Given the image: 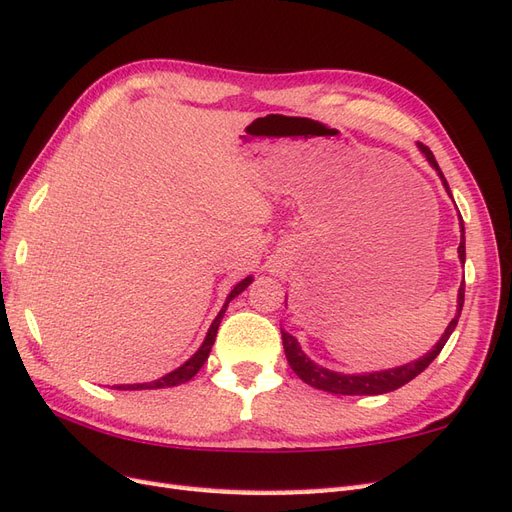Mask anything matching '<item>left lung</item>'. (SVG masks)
Listing matches in <instances>:
<instances>
[{
	"instance_id": "obj_1",
	"label": "left lung",
	"mask_w": 512,
	"mask_h": 512,
	"mask_svg": "<svg viewBox=\"0 0 512 512\" xmlns=\"http://www.w3.org/2000/svg\"><path fill=\"white\" fill-rule=\"evenodd\" d=\"M417 144H419V149H422V153L428 157V162L435 166V170L441 175V181H443L445 190H448V194L452 196L448 181H445L441 168H439V164L435 160V155H432V151L426 147V144H422V142H417ZM461 227H463V222H461ZM461 231L465 233V229H461ZM458 257H461V261H465V235H461ZM463 303H465V283L461 285V290H458V313L454 316V320L450 322L448 329H445L443 337L439 339V344L432 348L426 357H422V359L415 361V363H406V365H402V368H393V370H385V372H372V374H363V376L337 374V372H331V370H326V368H320L318 363H313L305 355V352L300 350L296 339L290 333L281 331L285 357H287V363H290V368L296 372V376L300 378V381H305L311 387L322 389V391H329V393H337V396H378V393L393 391V389H398V387L406 385L409 381H413L417 374H422L428 368V365L437 359V355L443 350L445 342H448L452 331L456 329L458 316H461V311H463Z\"/></svg>"
}]
</instances>
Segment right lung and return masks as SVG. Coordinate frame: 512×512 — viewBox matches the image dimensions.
Wrapping results in <instances>:
<instances>
[{
	"mask_svg": "<svg viewBox=\"0 0 512 512\" xmlns=\"http://www.w3.org/2000/svg\"><path fill=\"white\" fill-rule=\"evenodd\" d=\"M251 277H246L244 281H240L238 285L233 287L231 290V294H229V298H227V303H225V307L220 309V313L216 316V320L212 322V326H209V331H207V337H205V342H203V346L194 352V357H190L186 363L181 365V368H177L175 372H170V374H166V376H162V378H157V381H153V383H142V385H119V387H114V389H162V387H177V385H181V383H188L192 376H196V372H199L201 368H203V363L207 361V357H209V352H212V346H214V342H216V333H218V326H220V320H222V316H225V309H227V305L231 303V300L238 296L240 292H244L248 285H251Z\"/></svg>",
	"mask_w": 512,
	"mask_h": 512,
	"instance_id": "add662e5",
	"label": "right lung"
}]
</instances>
